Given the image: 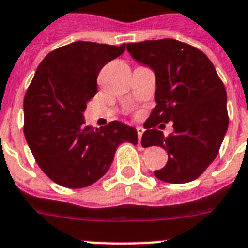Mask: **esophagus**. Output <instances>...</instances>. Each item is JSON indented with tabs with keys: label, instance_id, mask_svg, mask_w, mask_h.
Masks as SVG:
<instances>
[{
	"label": "esophagus",
	"instance_id": "obj_1",
	"mask_svg": "<svg viewBox=\"0 0 248 248\" xmlns=\"http://www.w3.org/2000/svg\"><path fill=\"white\" fill-rule=\"evenodd\" d=\"M136 131H138V140H139V144H141V136H143L144 128L143 127H136Z\"/></svg>",
	"mask_w": 248,
	"mask_h": 248
}]
</instances>
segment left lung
Returning <instances> with one entry per match:
<instances>
[{"mask_svg": "<svg viewBox=\"0 0 248 248\" xmlns=\"http://www.w3.org/2000/svg\"><path fill=\"white\" fill-rule=\"evenodd\" d=\"M127 51L155 75L157 105L141 138L144 148L158 145L169 155L165 167L155 171V177L172 184L196 180L216 158L227 134L223 81L203 52L177 40L127 44ZM167 122H173L174 132L165 137L155 126Z\"/></svg>", "mask_w": 248, "mask_h": 248, "instance_id": "8db88e82", "label": "left lung"}]
</instances>
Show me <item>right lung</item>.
I'll use <instances>...</instances> for the list:
<instances>
[{"label": "right lung", "instance_id": "obj_1", "mask_svg": "<svg viewBox=\"0 0 248 248\" xmlns=\"http://www.w3.org/2000/svg\"><path fill=\"white\" fill-rule=\"evenodd\" d=\"M121 46L77 41L45 56L24 96V135L40 169L56 184L78 189L104 176L124 141L138 132L120 121L85 126L87 101L97 93V76Z\"/></svg>", "mask_w": 248, "mask_h": 248}]
</instances>
